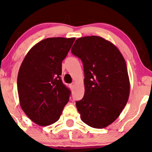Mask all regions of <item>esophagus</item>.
<instances>
[{"label": "esophagus", "instance_id": "esophagus-1", "mask_svg": "<svg viewBox=\"0 0 152 152\" xmlns=\"http://www.w3.org/2000/svg\"><path fill=\"white\" fill-rule=\"evenodd\" d=\"M74 86H75V83H72V84H70V85H69V87H70V88H71L72 90L74 89Z\"/></svg>", "mask_w": 152, "mask_h": 152}]
</instances>
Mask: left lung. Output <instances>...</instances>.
Listing matches in <instances>:
<instances>
[{
	"label": "left lung",
	"mask_w": 152,
	"mask_h": 152,
	"mask_svg": "<svg viewBox=\"0 0 152 152\" xmlns=\"http://www.w3.org/2000/svg\"><path fill=\"white\" fill-rule=\"evenodd\" d=\"M72 53L80 58L85 73V94L76 106L81 120L104 128L117 119L128 102L130 80L119 50L99 36L78 38Z\"/></svg>",
	"instance_id": "left-lung-1"
}]
</instances>
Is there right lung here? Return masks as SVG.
<instances>
[{"mask_svg": "<svg viewBox=\"0 0 152 152\" xmlns=\"http://www.w3.org/2000/svg\"><path fill=\"white\" fill-rule=\"evenodd\" d=\"M75 37H50L38 42L26 54L18 72L20 104L37 125L55 123L71 92L61 79L62 61Z\"/></svg>", "mask_w": 152, "mask_h": 152, "instance_id": "add662e5", "label": "right lung"}]
</instances>
